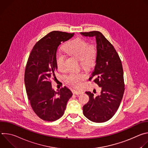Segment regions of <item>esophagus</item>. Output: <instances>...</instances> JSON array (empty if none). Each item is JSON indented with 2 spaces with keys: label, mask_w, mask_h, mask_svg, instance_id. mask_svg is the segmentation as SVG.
<instances>
[{
  "label": "esophagus",
  "mask_w": 148,
  "mask_h": 148,
  "mask_svg": "<svg viewBox=\"0 0 148 148\" xmlns=\"http://www.w3.org/2000/svg\"><path fill=\"white\" fill-rule=\"evenodd\" d=\"M73 93L75 95H79V94H81L83 93V91H77V90H74L73 91Z\"/></svg>",
  "instance_id": "esophagus-1"
}]
</instances>
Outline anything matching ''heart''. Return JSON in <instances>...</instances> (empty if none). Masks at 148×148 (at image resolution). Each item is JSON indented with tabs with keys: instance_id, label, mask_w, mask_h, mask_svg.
I'll use <instances>...</instances> for the list:
<instances>
[{
	"instance_id": "b5f03b06",
	"label": "heart",
	"mask_w": 148,
	"mask_h": 148,
	"mask_svg": "<svg viewBox=\"0 0 148 148\" xmlns=\"http://www.w3.org/2000/svg\"><path fill=\"white\" fill-rule=\"evenodd\" d=\"M64 50L70 56L79 60L81 66L85 70L91 69L95 64L97 59V48L94 45H89L83 38L78 37L73 39L64 45ZM65 56L61 53H57L56 56V62L58 69L64 71L65 69ZM83 73H70L66 78V82L73 87L78 88L81 82L86 79Z\"/></svg>"
}]
</instances>
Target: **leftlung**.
<instances>
[{"label": "left lung", "mask_w": 148, "mask_h": 148, "mask_svg": "<svg viewBox=\"0 0 148 148\" xmlns=\"http://www.w3.org/2000/svg\"><path fill=\"white\" fill-rule=\"evenodd\" d=\"M84 36L96 38V65L90 81L93 79L101 88V94L95 96L86 92L90 100L84 105L83 114L97 123L110 119L117 111L125 91L121 60L113 45L98 31L81 32Z\"/></svg>", "instance_id": "1"}]
</instances>
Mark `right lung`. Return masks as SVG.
<instances>
[{"label": "right lung", "mask_w": 148, "mask_h": 148, "mask_svg": "<svg viewBox=\"0 0 148 148\" xmlns=\"http://www.w3.org/2000/svg\"><path fill=\"white\" fill-rule=\"evenodd\" d=\"M74 33L53 31L38 40L29 55L25 72L26 90L33 111L41 119L55 121L64 113L71 91L66 87L58 92L53 90L51 79H56V52L61 42Z\"/></svg>", "instance_id": "add662e5"}]
</instances>
